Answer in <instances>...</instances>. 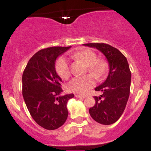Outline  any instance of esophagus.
<instances>
[{
    "mask_svg": "<svg viewBox=\"0 0 151 151\" xmlns=\"http://www.w3.org/2000/svg\"><path fill=\"white\" fill-rule=\"evenodd\" d=\"M75 97L77 98H81V99H84L86 97L85 95H79V94H75Z\"/></svg>",
    "mask_w": 151,
    "mask_h": 151,
    "instance_id": "1",
    "label": "esophagus"
}]
</instances>
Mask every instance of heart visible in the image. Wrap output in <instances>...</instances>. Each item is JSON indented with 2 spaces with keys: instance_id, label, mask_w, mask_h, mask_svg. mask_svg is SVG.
I'll use <instances>...</instances> for the list:
<instances>
[{
  "instance_id": "obj_1",
  "label": "heart",
  "mask_w": 151,
  "mask_h": 151,
  "mask_svg": "<svg viewBox=\"0 0 151 151\" xmlns=\"http://www.w3.org/2000/svg\"><path fill=\"white\" fill-rule=\"evenodd\" d=\"M75 60H81L87 67L89 73L93 77L99 78L105 73L106 65L101 60H96V55L89 50H81L71 54ZM55 69L59 75L63 79H67L71 74L70 65L65 57H60L55 62ZM94 84L92 77L90 76L74 77L67 84V89L72 92L84 94Z\"/></svg>"
}]
</instances>
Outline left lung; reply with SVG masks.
<instances>
[{"label": "left lung", "instance_id": "left-lung-1", "mask_svg": "<svg viewBox=\"0 0 151 151\" xmlns=\"http://www.w3.org/2000/svg\"><path fill=\"white\" fill-rule=\"evenodd\" d=\"M84 45L96 48L109 62L108 77L103 84L95 88V91H101L102 94L93 97L96 102L89 111L96 122L110 125L121 117L129 99L131 79L129 63L119 50L108 44L87 43Z\"/></svg>", "mask_w": 151, "mask_h": 151}]
</instances>
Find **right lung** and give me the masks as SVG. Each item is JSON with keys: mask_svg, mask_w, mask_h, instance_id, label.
<instances>
[{"mask_svg": "<svg viewBox=\"0 0 151 151\" xmlns=\"http://www.w3.org/2000/svg\"><path fill=\"white\" fill-rule=\"evenodd\" d=\"M71 47H52L38 51L22 74V96L35 121L44 129L55 130L68 116L67 103L73 93L60 96L62 79L55 70L56 59Z\"/></svg>", "mask_w": 151, "mask_h": 151, "instance_id": "add662e5", "label": "right lung"}]
</instances>
